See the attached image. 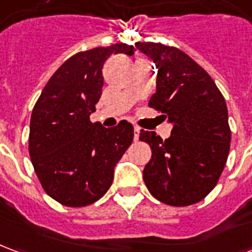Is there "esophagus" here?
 <instances>
[{
    "label": "esophagus",
    "mask_w": 252,
    "mask_h": 252,
    "mask_svg": "<svg viewBox=\"0 0 252 252\" xmlns=\"http://www.w3.org/2000/svg\"><path fill=\"white\" fill-rule=\"evenodd\" d=\"M133 131H135V136H133V139H135V142H137V140H139V133H140V128H139V126H135V128H133Z\"/></svg>",
    "instance_id": "1"
}]
</instances>
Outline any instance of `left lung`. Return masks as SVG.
<instances>
[{
	"label": "left lung",
	"instance_id": "8db88e82",
	"mask_svg": "<svg viewBox=\"0 0 252 252\" xmlns=\"http://www.w3.org/2000/svg\"><path fill=\"white\" fill-rule=\"evenodd\" d=\"M137 50L158 68L157 93L148 105L173 124L166 140L140 131L153 157L143 170L150 193L167 205L188 206L204 200L227 163L231 142L228 109L211 75L175 47L139 41Z\"/></svg>",
	"mask_w": 252,
	"mask_h": 252
}]
</instances>
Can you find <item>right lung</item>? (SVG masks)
Masks as SVG:
<instances>
[{
  "label": "right lung",
  "mask_w": 252,
  "mask_h": 252,
  "mask_svg": "<svg viewBox=\"0 0 252 252\" xmlns=\"http://www.w3.org/2000/svg\"><path fill=\"white\" fill-rule=\"evenodd\" d=\"M135 47L117 43L78 52L67 59L43 89L30 126V155L43 189L59 204H93L113 182L116 163L133 140V126L92 123L98 102L105 61L113 54L133 55Z\"/></svg>",
  "instance_id": "1"
}]
</instances>
